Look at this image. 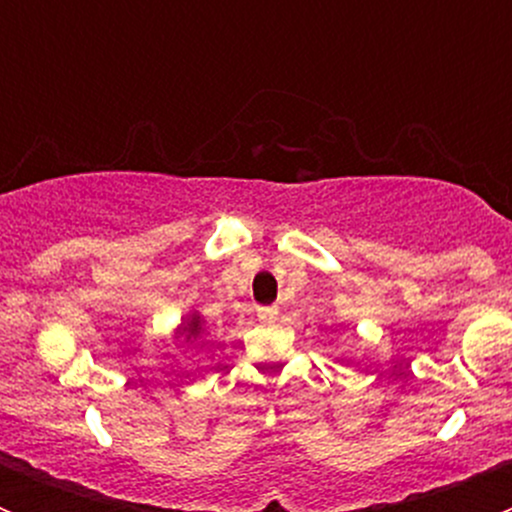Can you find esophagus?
<instances>
[{"mask_svg": "<svg viewBox=\"0 0 512 512\" xmlns=\"http://www.w3.org/2000/svg\"><path fill=\"white\" fill-rule=\"evenodd\" d=\"M259 318L266 320V323H271V320L279 318V307L271 305V307H259Z\"/></svg>", "mask_w": 512, "mask_h": 512, "instance_id": "obj_1", "label": "esophagus"}]
</instances>
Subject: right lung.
<instances>
[{"mask_svg": "<svg viewBox=\"0 0 512 512\" xmlns=\"http://www.w3.org/2000/svg\"><path fill=\"white\" fill-rule=\"evenodd\" d=\"M210 338V330H207V320L202 318L200 310H189L182 318V323L174 328V341H179V346H194V343H207Z\"/></svg>", "mask_w": 512, "mask_h": 512, "instance_id": "1", "label": "right lung"}]
</instances>
